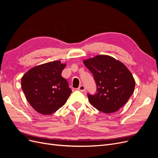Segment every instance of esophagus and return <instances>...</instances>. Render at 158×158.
Returning <instances> with one entry per match:
<instances>
[{
    "instance_id": "obj_1",
    "label": "esophagus",
    "mask_w": 158,
    "mask_h": 158,
    "mask_svg": "<svg viewBox=\"0 0 158 158\" xmlns=\"http://www.w3.org/2000/svg\"><path fill=\"white\" fill-rule=\"evenodd\" d=\"M78 90L80 91V92H85V86H84V85H80V86L78 87Z\"/></svg>"
}]
</instances>
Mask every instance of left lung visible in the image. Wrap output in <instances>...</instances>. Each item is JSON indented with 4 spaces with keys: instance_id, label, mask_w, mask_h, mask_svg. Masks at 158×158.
Here are the masks:
<instances>
[{
    "instance_id": "obj_1",
    "label": "left lung",
    "mask_w": 158,
    "mask_h": 158,
    "mask_svg": "<svg viewBox=\"0 0 158 158\" xmlns=\"http://www.w3.org/2000/svg\"><path fill=\"white\" fill-rule=\"evenodd\" d=\"M97 85V93L88 94L95 109L105 113L117 111L132 95L135 80L127 66L108 55H97L84 60Z\"/></svg>"
}]
</instances>
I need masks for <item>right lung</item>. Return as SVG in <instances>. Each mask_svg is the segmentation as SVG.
I'll return each mask as SVG.
<instances>
[{
  "label": "right lung",
  "mask_w": 158,
  "mask_h": 158,
  "mask_svg": "<svg viewBox=\"0 0 158 158\" xmlns=\"http://www.w3.org/2000/svg\"><path fill=\"white\" fill-rule=\"evenodd\" d=\"M66 64L59 60L33 67L22 76V89L27 102L42 114H51L63 107L72 93L61 76Z\"/></svg>",
  "instance_id": "right-lung-1"
}]
</instances>
